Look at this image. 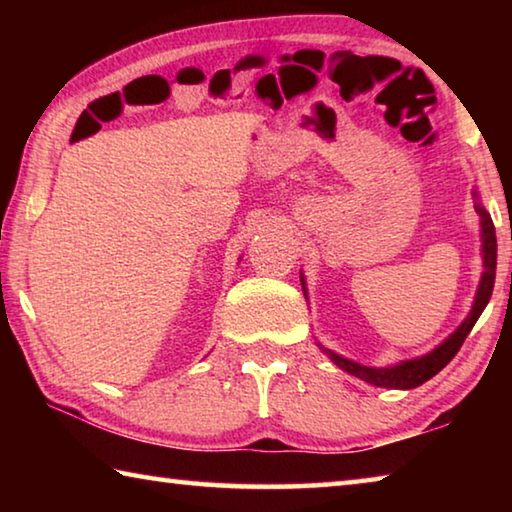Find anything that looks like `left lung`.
<instances>
[{
    "label": "left lung",
    "mask_w": 512,
    "mask_h": 512,
    "mask_svg": "<svg viewBox=\"0 0 512 512\" xmlns=\"http://www.w3.org/2000/svg\"><path fill=\"white\" fill-rule=\"evenodd\" d=\"M476 214L481 216L483 268H485V271H483V277H481L479 291H476L474 307L470 311V316L463 320V325L458 327L447 341L440 343L433 352L424 354V357H420V359L404 361V363H400V366L368 368V366H361V363H354L350 359H343V357H339V354H334L332 350H325L327 357L332 359L336 366H339L345 372H350V375H354V377L368 381V384H375V386H381V388H404V391H406V388L420 386V384H424V381H429L433 375H438V372L443 370L447 363L456 357V352L461 350V345L467 339V334L472 332L474 323L483 314L485 305H488V300L492 296V287H495V275H497L495 223H492L490 214L485 212L479 203H476Z\"/></svg>",
    "instance_id": "left-lung-1"
}]
</instances>
